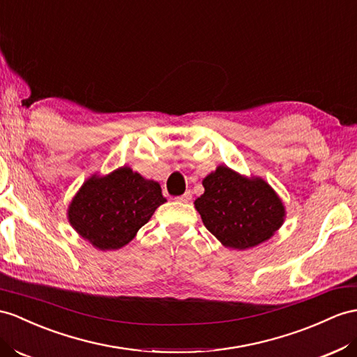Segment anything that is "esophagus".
Returning a JSON list of instances; mask_svg holds the SVG:
<instances>
[{
    "label": "esophagus",
    "instance_id": "esophagus-1",
    "mask_svg": "<svg viewBox=\"0 0 357 357\" xmlns=\"http://www.w3.org/2000/svg\"><path fill=\"white\" fill-rule=\"evenodd\" d=\"M178 200H179V202H185V204H188L190 200H191V191H190V190H187L184 195H182V196H178Z\"/></svg>",
    "mask_w": 357,
    "mask_h": 357
}]
</instances>
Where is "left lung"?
Here are the masks:
<instances>
[{
	"instance_id": "8db88e82",
	"label": "left lung",
	"mask_w": 357,
	"mask_h": 357,
	"mask_svg": "<svg viewBox=\"0 0 357 357\" xmlns=\"http://www.w3.org/2000/svg\"><path fill=\"white\" fill-rule=\"evenodd\" d=\"M204 187L195 206L206 229L226 248H253L282 226L285 209L264 179L243 178L218 166L204 179Z\"/></svg>"
}]
</instances>
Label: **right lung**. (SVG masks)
<instances>
[{"label": "right lung", "instance_id": "right-lung-1", "mask_svg": "<svg viewBox=\"0 0 357 357\" xmlns=\"http://www.w3.org/2000/svg\"><path fill=\"white\" fill-rule=\"evenodd\" d=\"M164 202L158 182L121 167L81 187L69 206V222L95 248L121 249Z\"/></svg>", "mask_w": 357, "mask_h": 357}]
</instances>
